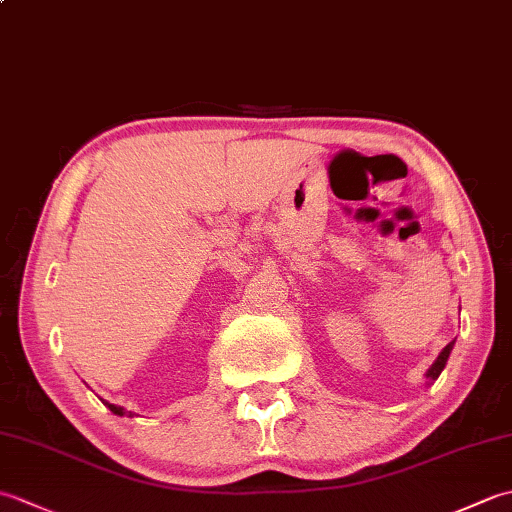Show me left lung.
<instances>
[{"label":"left lung","mask_w":512,"mask_h":512,"mask_svg":"<svg viewBox=\"0 0 512 512\" xmlns=\"http://www.w3.org/2000/svg\"><path fill=\"white\" fill-rule=\"evenodd\" d=\"M453 343L455 341H451L447 347H444V350L440 352V356H438V361L431 365V369L427 372V378H431V380H436L438 376H440V372L444 369V365H447V361H449V354H451V350H453Z\"/></svg>","instance_id":"obj_1"}]
</instances>
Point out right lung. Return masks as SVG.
<instances>
[{"mask_svg": "<svg viewBox=\"0 0 512 512\" xmlns=\"http://www.w3.org/2000/svg\"><path fill=\"white\" fill-rule=\"evenodd\" d=\"M105 405H107V407H110V411H112V413H116V416H127V413H129V416H132V411H125L123 407H116V405H110V402H105Z\"/></svg>", "mask_w": 512, "mask_h": 512, "instance_id": "obj_1", "label": "right lung"}]
</instances>
